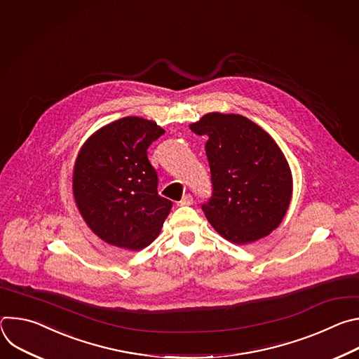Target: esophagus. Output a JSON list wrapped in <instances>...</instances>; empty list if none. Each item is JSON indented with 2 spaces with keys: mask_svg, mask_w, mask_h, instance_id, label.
<instances>
[{
  "mask_svg": "<svg viewBox=\"0 0 359 359\" xmlns=\"http://www.w3.org/2000/svg\"><path fill=\"white\" fill-rule=\"evenodd\" d=\"M177 204H179V206H190V204H193V196L190 193L184 194Z\"/></svg>",
  "mask_w": 359,
  "mask_h": 359,
  "instance_id": "esophagus-1",
  "label": "esophagus"
}]
</instances>
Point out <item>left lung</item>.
Listing matches in <instances>:
<instances>
[{
	"label": "left lung",
	"mask_w": 359,
	"mask_h": 359,
	"mask_svg": "<svg viewBox=\"0 0 359 359\" xmlns=\"http://www.w3.org/2000/svg\"><path fill=\"white\" fill-rule=\"evenodd\" d=\"M190 129L209 137L213 190L201 210L215 230L236 244L271 233L285 216L292 191L290 166L273 137L241 115L208 114Z\"/></svg>",
	"instance_id": "1"
}]
</instances>
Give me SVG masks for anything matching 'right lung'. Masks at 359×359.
Segmentation results:
<instances>
[{
	"label": "right lung",
	"instance_id": "1",
	"mask_svg": "<svg viewBox=\"0 0 359 359\" xmlns=\"http://www.w3.org/2000/svg\"><path fill=\"white\" fill-rule=\"evenodd\" d=\"M165 130L136 116L93 133L74 168V196L86 224L109 244L140 250L155 240L173 203L158 193L149 146Z\"/></svg>",
	"mask_w": 359,
	"mask_h": 359
}]
</instances>
